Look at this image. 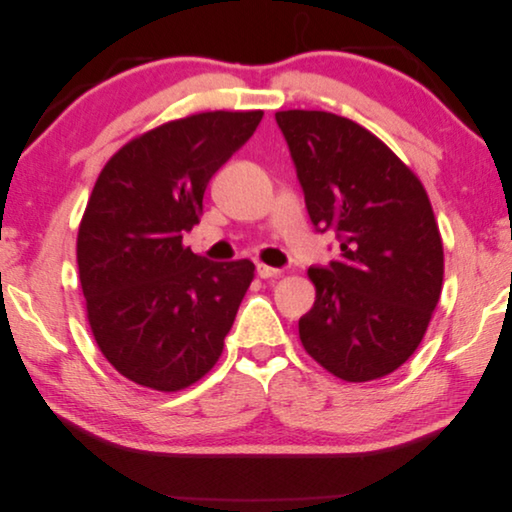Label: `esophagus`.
I'll list each match as a JSON object with an SVG mask.
<instances>
[{"mask_svg": "<svg viewBox=\"0 0 512 512\" xmlns=\"http://www.w3.org/2000/svg\"><path fill=\"white\" fill-rule=\"evenodd\" d=\"M256 271H258V275L262 277V280H269V277H280V275L284 273L282 269H273V267H269V265H262V262H258Z\"/></svg>", "mask_w": 512, "mask_h": 512, "instance_id": "34e87169", "label": "esophagus"}]
</instances>
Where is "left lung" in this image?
I'll return each mask as SVG.
<instances>
[{
    "label": "left lung",
    "mask_w": 512,
    "mask_h": 512,
    "mask_svg": "<svg viewBox=\"0 0 512 512\" xmlns=\"http://www.w3.org/2000/svg\"><path fill=\"white\" fill-rule=\"evenodd\" d=\"M318 232L339 258L309 267L316 301L299 320L309 356L348 382L404 365L442 292L444 252L427 192L359 123L324 111L275 113Z\"/></svg>",
    "instance_id": "1"
}]
</instances>
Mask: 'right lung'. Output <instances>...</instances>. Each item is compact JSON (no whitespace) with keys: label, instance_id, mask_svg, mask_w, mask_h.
<instances>
[{"label":"right lung","instance_id":"1","mask_svg":"<svg viewBox=\"0 0 512 512\" xmlns=\"http://www.w3.org/2000/svg\"><path fill=\"white\" fill-rule=\"evenodd\" d=\"M262 111L200 113L134 138L106 162L76 241L87 318L121 376L179 391L218 363L254 262L183 247L211 177L256 132Z\"/></svg>","mask_w":512,"mask_h":512}]
</instances>
